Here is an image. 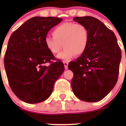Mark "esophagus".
Wrapping results in <instances>:
<instances>
[{
    "label": "esophagus",
    "instance_id": "1",
    "mask_svg": "<svg viewBox=\"0 0 126 126\" xmlns=\"http://www.w3.org/2000/svg\"><path fill=\"white\" fill-rule=\"evenodd\" d=\"M63 63H64V67H65V69H68V62H66V61H64L63 62Z\"/></svg>",
    "mask_w": 126,
    "mask_h": 126
}]
</instances>
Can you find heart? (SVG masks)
Returning a JSON list of instances; mask_svg holds the SVG:
<instances>
[{
  "label": "heart",
  "instance_id": "obj_1",
  "mask_svg": "<svg viewBox=\"0 0 126 126\" xmlns=\"http://www.w3.org/2000/svg\"><path fill=\"white\" fill-rule=\"evenodd\" d=\"M52 35L53 37L45 38V47L53 55L60 53L64 47L65 49L58 55V58L64 61L83 54L88 44V30L81 24L62 23L53 29Z\"/></svg>",
  "mask_w": 126,
  "mask_h": 126
}]
</instances>
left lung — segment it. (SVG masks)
<instances>
[{"mask_svg": "<svg viewBox=\"0 0 126 126\" xmlns=\"http://www.w3.org/2000/svg\"><path fill=\"white\" fill-rule=\"evenodd\" d=\"M73 20L88 29L89 42L84 53L69 63V69L74 74L72 89L81 100L98 102L117 81L121 50L114 33L98 19L84 16Z\"/></svg>", "mask_w": 126, "mask_h": 126, "instance_id": "1", "label": "left lung"}]
</instances>
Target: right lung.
<instances>
[{"instance_id": "obj_1", "label": "right lung", "mask_w": 126, "mask_h": 126, "mask_svg": "<svg viewBox=\"0 0 126 126\" xmlns=\"http://www.w3.org/2000/svg\"><path fill=\"white\" fill-rule=\"evenodd\" d=\"M62 21L55 17H34L11 34L4 57V66L13 93L28 103L43 102L64 71L61 60L48 50L45 38L51 28ZM55 60L56 61L53 62ZM47 63H50L49 66Z\"/></svg>"}]
</instances>
